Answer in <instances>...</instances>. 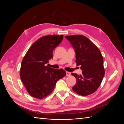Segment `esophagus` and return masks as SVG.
Here are the masks:
<instances>
[{"instance_id": "obj_1", "label": "esophagus", "mask_w": 124, "mask_h": 124, "mask_svg": "<svg viewBox=\"0 0 124 124\" xmlns=\"http://www.w3.org/2000/svg\"><path fill=\"white\" fill-rule=\"evenodd\" d=\"M71 75V73L69 72H66V76H70Z\"/></svg>"}]
</instances>
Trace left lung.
<instances>
[{
  "instance_id": "obj_1",
  "label": "left lung",
  "mask_w": 124,
  "mask_h": 124,
  "mask_svg": "<svg viewBox=\"0 0 124 124\" xmlns=\"http://www.w3.org/2000/svg\"><path fill=\"white\" fill-rule=\"evenodd\" d=\"M65 37L75 49L76 65H80L82 70L81 75L71 73L76 79V83L72 89L82 96L92 94L100 86L105 73L101 52L85 36L77 35Z\"/></svg>"
}]
</instances>
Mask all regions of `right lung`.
<instances>
[{"instance_id":"right-lung-1","label":"right lung","mask_w":124,"mask_h":124,"mask_svg":"<svg viewBox=\"0 0 124 124\" xmlns=\"http://www.w3.org/2000/svg\"><path fill=\"white\" fill-rule=\"evenodd\" d=\"M63 38V35L43 36L32 44L23 57L19 75L27 92L34 98L41 100L50 94L57 81L66 74L63 69L45 65L53 58V51Z\"/></svg>"}]
</instances>
